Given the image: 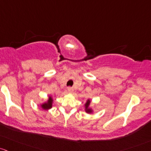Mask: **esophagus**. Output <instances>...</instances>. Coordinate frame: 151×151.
<instances>
[{
	"label": "esophagus",
	"mask_w": 151,
	"mask_h": 151,
	"mask_svg": "<svg viewBox=\"0 0 151 151\" xmlns=\"http://www.w3.org/2000/svg\"><path fill=\"white\" fill-rule=\"evenodd\" d=\"M67 90H68V92H69V93H72V92H73V90H74V89H73L72 87H68Z\"/></svg>",
	"instance_id": "34e87169"
}]
</instances>
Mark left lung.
I'll list each match as a JSON object with an SVG mask.
<instances>
[{"label": "left lung", "mask_w": 151, "mask_h": 151, "mask_svg": "<svg viewBox=\"0 0 151 151\" xmlns=\"http://www.w3.org/2000/svg\"><path fill=\"white\" fill-rule=\"evenodd\" d=\"M84 111H85L86 113L87 114H93L94 113V110L92 109V107H91V100L88 99L86 102V103L84 104Z\"/></svg>", "instance_id": "1"}]
</instances>
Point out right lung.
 <instances>
[{"instance_id":"right-lung-1","label":"right lung","mask_w":151,"mask_h":151,"mask_svg":"<svg viewBox=\"0 0 151 151\" xmlns=\"http://www.w3.org/2000/svg\"><path fill=\"white\" fill-rule=\"evenodd\" d=\"M53 102H54V100H53L52 97H51V95H49V98L47 99V100H46V102H44V103L40 104L41 108L44 110H50L51 108H52Z\"/></svg>"}]
</instances>
